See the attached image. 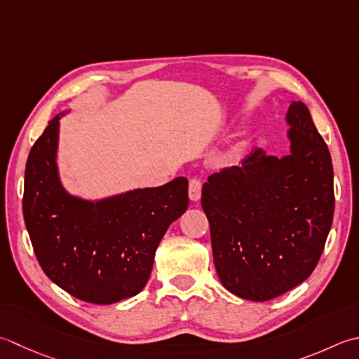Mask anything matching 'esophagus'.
<instances>
[{"label": "esophagus", "mask_w": 359, "mask_h": 359, "mask_svg": "<svg viewBox=\"0 0 359 359\" xmlns=\"http://www.w3.org/2000/svg\"><path fill=\"white\" fill-rule=\"evenodd\" d=\"M202 193V182L198 177L189 179V185H188V194L191 201H198L201 198Z\"/></svg>", "instance_id": "esophagus-1"}]
</instances>
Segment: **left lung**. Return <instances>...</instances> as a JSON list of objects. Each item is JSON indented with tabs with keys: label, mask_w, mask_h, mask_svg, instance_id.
I'll use <instances>...</instances> for the list:
<instances>
[{
	"label": "left lung",
	"mask_w": 359,
	"mask_h": 359,
	"mask_svg": "<svg viewBox=\"0 0 359 359\" xmlns=\"http://www.w3.org/2000/svg\"><path fill=\"white\" fill-rule=\"evenodd\" d=\"M291 154L252 151L202 188L217 277L235 296L264 302L311 276L334 213L333 165L304 102L287 109Z\"/></svg>",
	"instance_id": "obj_1"
}]
</instances>
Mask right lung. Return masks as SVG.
<instances>
[{"label": "right lung", "mask_w": 359, "mask_h": 359, "mask_svg": "<svg viewBox=\"0 0 359 359\" xmlns=\"http://www.w3.org/2000/svg\"><path fill=\"white\" fill-rule=\"evenodd\" d=\"M59 116L48 123L26 161L23 216L41 269L88 304L135 296L151 276L158 243L188 207V180L87 202L62 188L55 166Z\"/></svg>", "instance_id": "1"}]
</instances>
